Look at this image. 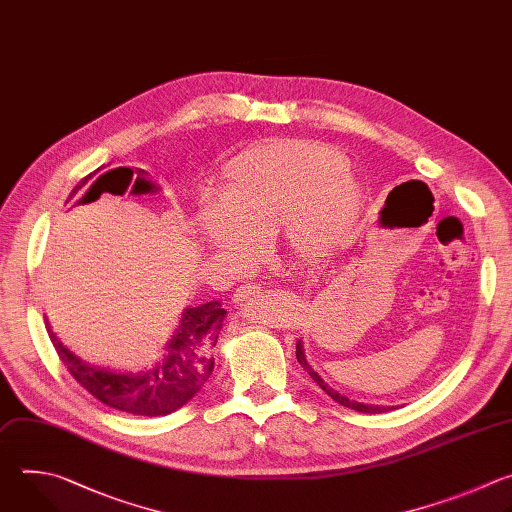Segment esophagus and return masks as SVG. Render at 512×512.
<instances>
[{
  "label": "esophagus",
  "instance_id": "34e87169",
  "mask_svg": "<svg viewBox=\"0 0 512 512\" xmlns=\"http://www.w3.org/2000/svg\"><path fill=\"white\" fill-rule=\"evenodd\" d=\"M258 292H260V284H256V282H250V284H242V286L236 290V294H234V302L242 304V302H246L248 298L256 296Z\"/></svg>",
  "mask_w": 512,
  "mask_h": 512
}]
</instances>
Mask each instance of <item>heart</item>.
Returning <instances> with one entry per match:
<instances>
[{"mask_svg":"<svg viewBox=\"0 0 512 512\" xmlns=\"http://www.w3.org/2000/svg\"><path fill=\"white\" fill-rule=\"evenodd\" d=\"M363 206L347 157L311 141H272L234 157L210 193L199 234L212 250L240 240L268 244L280 232L288 258L315 264L349 242Z\"/></svg>","mask_w":512,"mask_h":512,"instance_id":"1","label":"heart"}]
</instances>
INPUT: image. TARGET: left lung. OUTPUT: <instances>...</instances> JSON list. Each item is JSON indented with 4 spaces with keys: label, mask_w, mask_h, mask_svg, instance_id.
Masks as SVG:
<instances>
[{
    "label": "left lung",
    "mask_w": 512,
    "mask_h": 512,
    "mask_svg": "<svg viewBox=\"0 0 512 512\" xmlns=\"http://www.w3.org/2000/svg\"><path fill=\"white\" fill-rule=\"evenodd\" d=\"M296 359H298V363L302 365V369L309 373L311 377H313V381L329 395V397H333L337 403H341V405H345V407H349V410H355V412H361V414H383V412H389V410H393V405H375V403H363V401H357V399H349L347 395H343V393H339L337 389H333L313 367H311V363L306 361V355H304V347H302V341L298 339L296 341Z\"/></svg>",
    "instance_id": "obj_1"
}]
</instances>
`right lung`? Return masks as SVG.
I'll return each instance as SVG.
<instances>
[{
  "instance_id": "right-lung-1",
  "label": "right lung",
  "mask_w": 512,
  "mask_h": 512,
  "mask_svg": "<svg viewBox=\"0 0 512 512\" xmlns=\"http://www.w3.org/2000/svg\"><path fill=\"white\" fill-rule=\"evenodd\" d=\"M86 179H82L70 195L78 193V189L86 185ZM224 319L226 311L220 300L187 306L181 313L177 331L165 347L163 359L145 371H111L96 367L74 355L56 337L48 319L46 329L62 363L90 395L119 412L153 418L179 410L210 379L214 371L212 351L224 329Z\"/></svg>"
}]
</instances>
